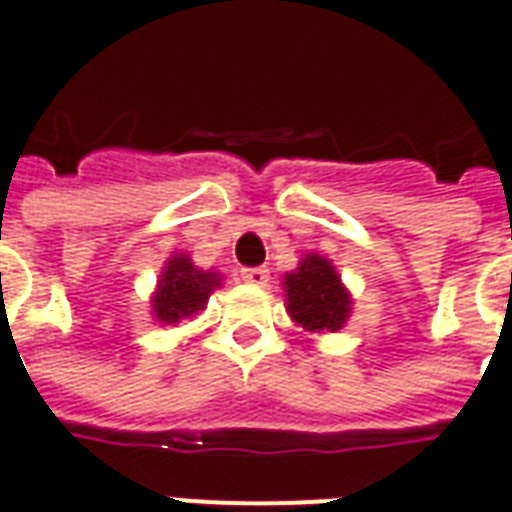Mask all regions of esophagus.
<instances>
[{
	"label": "esophagus",
	"instance_id": "obj_1",
	"mask_svg": "<svg viewBox=\"0 0 512 512\" xmlns=\"http://www.w3.org/2000/svg\"><path fill=\"white\" fill-rule=\"evenodd\" d=\"M242 281L251 283V286H264V283L270 281V270H264V267H245L242 270Z\"/></svg>",
	"mask_w": 512,
	"mask_h": 512
}]
</instances>
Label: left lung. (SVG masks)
<instances>
[{"instance_id":"left-lung-1","label":"left lung","mask_w":512,"mask_h":512,"mask_svg":"<svg viewBox=\"0 0 512 512\" xmlns=\"http://www.w3.org/2000/svg\"><path fill=\"white\" fill-rule=\"evenodd\" d=\"M286 300L297 324L311 333H335L349 316V294L333 264L322 256H305L300 267L286 275Z\"/></svg>"}]
</instances>
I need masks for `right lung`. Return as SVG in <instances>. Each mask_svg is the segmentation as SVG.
Listing matches in <instances>:
<instances>
[{"label":"right lung","instance_id":"obj_1","mask_svg":"<svg viewBox=\"0 0 512 512\" xmlns=\"http://www.w3.org/2000/svg\"><path fill=\"white\" fill-rule=\"evenodd\" d=\"M218 281L220 278L215 272H201L185 256H174L163 272L155 300H152L158 322L177 324L179 319L201 311Z\"/></svg>","mask_w":512,"mask_h":512}]
</instances>
